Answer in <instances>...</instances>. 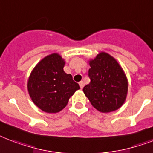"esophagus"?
Instances as JSON below:
<instances>
[{
	"label": "esophagus",
	"mask_w": 153,
	"mask_h": 153,
	"mask_svg": "<svg viewBox=\"0 0 153 153\" xmlns=\"http://www.w3.org/2000/svg\"><path fill=\"white\" fill-rule=\"evenodd\" d=\"M79 86H80V87H81V89H82L83 87H84V82H83L82 81H81L80 82H79Z\"/></svg>",
	"instance_id": "obj_1"
}]
</instances>
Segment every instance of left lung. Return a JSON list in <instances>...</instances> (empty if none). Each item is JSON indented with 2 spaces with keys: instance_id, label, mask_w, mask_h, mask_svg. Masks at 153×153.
Wrapping results in <instances>:
<instances>
[{
  "instance_id": "1",
  "label": "left lung",
  "mask_w": 153,
  "mask_h": 153,
  "mask_svg": "<svg viewBox=\"0 0 153 153\" xmlns=\"http://www.w3.org/2000/svg\"><path fill=\"white\" fill-rule=\"evenodd\" d=\"M91 82L83 87L91 105L101 112L114 111L120 108L128 94V79L123 69L110 54L101 52L89 62Z\"/></svg>"
}]
</instances>
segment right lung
Masks as SVG:
<instances>
[{
	"label": "right lung",
	"instance_id": "obj_1",
	"mask_svg": "<svg viewBox=\"0 0 153 153\" xmlns=\"http://www.w3.org/2000/svg\"><path fill=\"white\" fill-rule=\"evenodd\" d=\"M65 62L58 53L46 56L38 62L28 80V91L31 100L38 108L47 113L62 110L69 99L79 85L72 75L63 71Z\"/></svg>",
	"mask_w": 153,
	"mask_h": 153
}]
</instances>
